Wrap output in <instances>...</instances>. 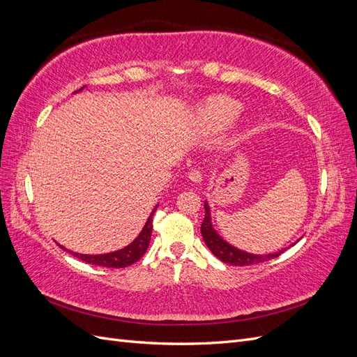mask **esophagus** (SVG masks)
<instances>
[{"mask_svg":"<svg viewBox=\"0 0 357 357\" xmlns=\"http://www.w3.org/2000/svg\"><path fill=\"white\" fill-rule=\"evenodd\" d=\"M188 177H189V180L193 181V183H201V181H202V172H201L198 168L190 169Z\"/></svg>","mask_w":357,"mask_h":357,"instance_id":"34e87169","label":"esophagus"}]
</instances>
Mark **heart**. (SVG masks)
Instances as JSON below:
<instances>
[{
	"instance_id": "obj_1",
	"label": "heart",
	"mask_w": 357,
	"mask_h": 357,
	"mask_svg": "<svg viewBox=\"0 0 357 357\" xmlns=\"http://www.w3.org/2000/svg\"><path fill=\"white\" fill-rule=\"evenodd\" d=\"M240 109L241 104L231 96L215 95L201 105L199 116L208 131H220L238 114Z\"/></svg>"
}]
</instances>
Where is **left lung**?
<instances>
[{
    "mask_svg": "<svg viewBox=\"0 0 357 357\" xmlns=\"http://www.w3.org/2000/svg\"><path fill=\"white\" fill-rule=\"evenodd\" d=\"M204 208H205V218H204L202 225H201L202 238H204L205 244H207V247L211 250V253L215 257H219L222 262L229 264V265H235V266H245V265H253V264H261V262L271 261V259L278 257L283 252H286V248H282V250H278L275 253L253 255V253H247V252L240 250V248H236L232 244L226 243L222 238V236L214 231L213 223H211V211H210L207 201L204 202ZM294 244H290V247Z\"/></svg>",
    "mask_w": 357,
    "mask_h": 357,
    "instance_id": "1",
    "label": "left lung"
}]
</instances>
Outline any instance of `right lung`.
Instances as JSON below:
<instances>
[{"mask_svg":"<svg viewBox=\"0 0 357 357\" xmlns=\"http://www.w3.org/2000/svg\"><path fill=\"white\" fill-rule=\"evenodd\" d=\"M156 208H158V205L153 208V211L150 213L149 219L144 225V228L142 229V232L138 234L137 238L129 245L121 248V250H116V252H112V253H104V255H80V253L68 252L67 248H63L62 245L61 247L63 248V250H67L68 253H71L73 256L80 259V261H83L86 264H91V265L107 266V268H125V266L132 265L147 250L149 243H150V236H152V229H153L152 222H153V214H155Z\"/></svg>","mask_w":357,"mask_h":357,"instance_id":"obj_1","label":"right lung"}]
</instances>
